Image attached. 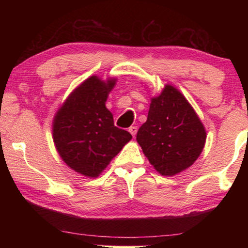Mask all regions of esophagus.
<instances>
[{
  "instance_id": "obj_1",
  "label": "esophagus",
  "mask_w": 248,
  "mask_h": 248,
  "mask_svg": "<svg viewBox=\"0 0 248 248\" xmlns=\"http://www.w3.org/2000/svg\"><path fill=\"white\" fill-rule=\"evenodd\" d=\"M128 132H130V133L133 135V137H135V134H137V132H138V127L137 126H131L130 128H128Z\"/></svg>"
}]
</instances>
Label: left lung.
<instances>
[{
    "instance_id": "left-lung-1",
    "label": "left lung",
    "mask_w": 248,
    "mask_h": 248,
    "mask_svg": "<svg viewBox=\"0 0 248 248\" xmlns=\"http://www.w3.org/2000/svg\"><path fill=\"white\" fill-rule=\"evenodd\" d=\"M205 130L185 97L171 86L152 98L148 120L137 141L155 170L178 174L193 165L204 148Z\"/></svg>"
}]
</instances>
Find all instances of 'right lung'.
Instances as JSON below:
<instances>
[{
    "label": "right lung",
    "instance_id": "right-lung-1",
    "mask_svg": "<svg viewBox=\"0 0 248 248\" xmlns=\"http://www.w3.org/2000/svg\"><path fill=\"white\" fill-rule=\"evenodd\" d=\"M115 80L91 77L71 93L54 118L53 138L64 162L74 170L97 177L132 139L114 125L105 106Z\"/></svg>",
    "mask_w": 248,
    "mask_h": 248
}]
</instances>
